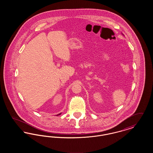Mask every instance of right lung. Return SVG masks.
<instances>
[{
	"label": "right lung",
	"instance_id": "add662e5",
	"mask_svg": "<svg viewBox=\"0 0 153 153\" xmlns=\"http://www.w3.org/2000/svg\"><path fill=\"white\" fill-rule=\"evenodd\" d=\"M61 114V113H60V114H57L56 116H58V115H60Z\"/></svg>",
	"mask_w": 153,
	"mask_h": 153
}]
</instances>
